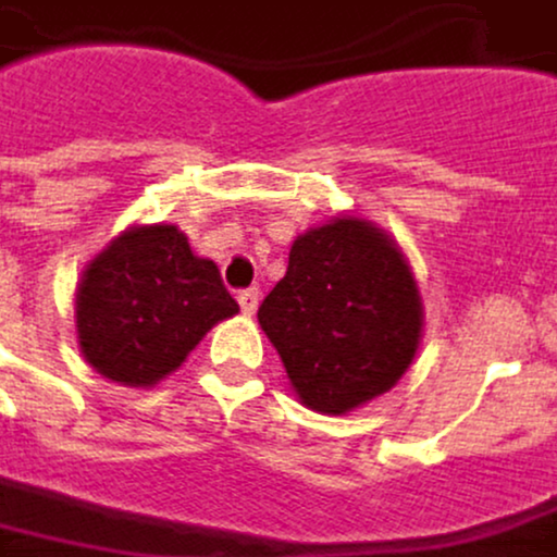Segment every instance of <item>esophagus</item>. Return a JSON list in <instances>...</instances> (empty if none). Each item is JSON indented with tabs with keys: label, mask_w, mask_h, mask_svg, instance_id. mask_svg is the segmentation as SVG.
<instances>
[{
	"label": "esophagus",
	"mask_w": 557,
	"mask_h": 557,
	"mask_svg": "<svg viewBox=\"0 0 557 557\" xmlns=\"http://www.w3.org/2000/svg\"><path fill=\"white\" fill-rule=\"evenodd\" d=\"M238 306H242V312H245V315H253V312H257V306H260V290H257V287H245V290H238Z\"/></svg>",
	"instance_id": "esophagus-1"
}]
</instances>
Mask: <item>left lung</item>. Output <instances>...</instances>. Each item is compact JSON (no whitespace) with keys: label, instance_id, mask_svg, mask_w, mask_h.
Here are the masks:
<instances>
[{"label":"left lung","instance_id":"left-lung-1","mask_svg":"<svg viewBox=\"0 0 557 557\" xmlns=\"http://www.w3.org/2000/svg\"><path fill=\"white\" fill-rule=\"evenodd\" d=\"M257 322L306 408L337 417L401 380L420 346L423 304L389 235L337 218L294 238Z\"/></svg>","mask_w":557,"mask_h":557}]
</instances>
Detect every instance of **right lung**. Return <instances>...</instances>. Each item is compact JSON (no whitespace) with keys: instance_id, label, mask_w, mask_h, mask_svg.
<instances>
[{"instance_id":"obj_1","label":"right lung","mask_w":557,"mask_h":557,"mask_svg":"<svg viewBox=\"0 0 557 557\" xmlns=\"http://www.w3.org/2000/svg\"><path fill=\"white\" fill-rule=\"evenodd\" d=\"M235 312L214 260L196 257L174 223L115 235L76 290L82 356L122 386H152L177 371L196 343Z\"/></svg>"}]
</instances>
